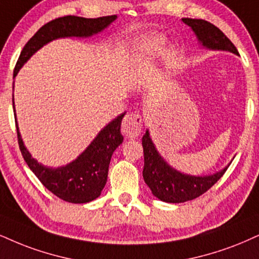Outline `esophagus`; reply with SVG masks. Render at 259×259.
I'll list each match as a JSON object with an SVG mask.
<instances>
[{"label":"esophagus","mask_w":259,"mask_h":259,"mask_svg":"<svg viewBox=\"0 0 259 259\" xmlns=\"http://www.w3.org/2000/svg\"><path fill=\"white\" fill-rule=\"evenodd\" d=\"M143 120L140 114L138 113H130L124 116L122 120V124H121V131L126 137L130 138H136L142 132Z\"/></svg>","instance_id":"1"}]
</instances>
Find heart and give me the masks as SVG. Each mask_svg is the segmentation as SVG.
Masks as SVG:
<instances>
[{
  "instance_id": "heart-1",
  "label": "heart",
  "mask_w": 259,
  "mask_h": 259,
  "mask_svg": "<svg viewBox=\"0 0 259 259\" xmlns=\"http://www.w3.org/2000/svg\"><path fill=\"white\" fill-rule=\"evenodd\" d=\"M165 44V39L162 36L157 34H151V36H146L140 43V52L144 54L145 56H155L163 49ZM174 53L167 54V61L173 62Z\"/></svg>"
}]
</instances>
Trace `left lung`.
I'll return each mask as SVG.
<instances>
[{
    "label": "left lung",
    "instance_id": "1",
    "mask_svg": "<svg viewBox=\"0 0 259 259\" xmlns=\"http://www.w3.org/2000/svg\"><path fill=\"white\" fill-rule=\"evenodd\" d=\"M183 21L192 28L203 47L211 50H225L238 54L234 44L211 22L190 18H184ZM142 144L144 149L143 178L145 184L150 187L155 197L167 203H184L202 196L212 187V185L218 183L229 167L227 165L221 171L212 175L192 177L175 170L161 157L150 138L149 131H146L143 136Z\"/></svg>",
    "mask_w": 259,
    "mask_h": 259
}]
</instances>
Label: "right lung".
Masks as SVG:
<instances>
[{
    "mask_svg": "<svg viewBox=\"0 0 259 259\" xmlns=\"http://www.w3.org/2000/svg\"><path fill=\"white\" fill-rule=\"evenodd\" d=\"M115 19L116 15L95 19L67 15L49 21L25 44L15 65L13 76L15 78L22 65L49 41L63 37L94 36L109 26ZM123 116L124 113L108 123L78 158L63 167L50 168L38 163L25 148L17 124L19 148L28 167L50 192L68 203H89L101 196L102 190L107 184L111 155L123 142V137L120 132Z\"/></svg>",
    "mask_w": 259,
    "mask_h": 259,
    "instance_id": "1",
    "label": "right lung"
}]
</instances>
